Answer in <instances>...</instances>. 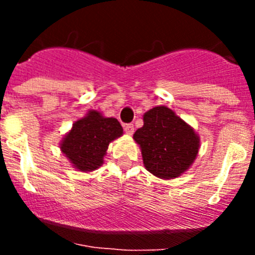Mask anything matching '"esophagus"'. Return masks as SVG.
Returning a JSON list of instances; mask_svg holds the SVG:
<instances>
[{
	"instance_id": "1",
	"label": "esophagus",
	"mask_w": 255,
	"mask_h": 255,
	"mask_svg": "<svg viewBox=\"0 0 255 255\" xmlns=\"http://www.w3.org/2000/svg\"><path fill=\"white\" fill-rule=\"evenodd\" d=\"M124 130H125L126 134L132 135V132H134V125L132 124H126V125H124Z\"/></svg>"
}]
</instances>
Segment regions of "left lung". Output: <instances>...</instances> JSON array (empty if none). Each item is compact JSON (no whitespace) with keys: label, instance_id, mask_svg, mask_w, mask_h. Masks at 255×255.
<instances>
[{"label":"left lung","instance_id":"obj_1","mask_svg":"<svg viewBox=\"0 0 255 255\" xmlns=\"http://www.w3.org/2000/svg\"><path fill=\"white\" fill-rule=\"evenodd\" d=\"M144 125L134 134L140 145L144 166L162 179L180 176L199 149V138L170 108L159 106L144 115Z\"/></svg>","mask_w":255,"mask_h":255}]
</instances>
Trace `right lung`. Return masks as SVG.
Here are the masks:
<instances>
[{
    "instance_id": "1",
    "label": "right lung",
    "mask_w": 255,
    "mask_h": 255,
    "mask_svg": "<svg viewBox=\"0 0 255 255\" xmlns=\"http://www.w3.org/2000/svg\"><path fill=\"white\" fill-rule=\"evenodd\" d=\"M121 135L123 128L116 119L91 111L74 124L61 144V150L76 168L93 171L103 163L108 144Z\"/></svg>"
}]
</instances>
